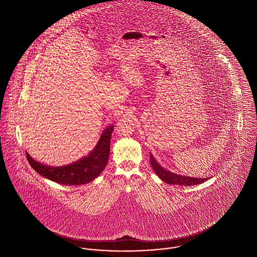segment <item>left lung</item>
Wrapping results in <instances>:
<instances>
[{
	"label": "left lung",
	"mask_w": 257,
	"mask_h": 257,
	"mask_svg": "<svg viewBox=\"0 0 257 257\" xmlns=\"http://www.w3.org/2000/svg\"><path fill=\"white\" fill-rule=\"evenodd\" d=\"M150 160H151V165L156 172V174L162 179L164 182H166L167 184L171 185H179V186H193L197 184H201V183L205 182L208 180V178H193L190 176H184V175H178L176 173H173L169 170H166L163 168L157 160L154 158V156L151 154L150 155Z\"/></svg>",
	"instance_id": "obj_1"
}]
</instances>
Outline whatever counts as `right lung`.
<instances>
[{
    "label": "right lung",
    "instance_id": "add662e5",
    "mask_svg": "<svg viewBox=\"0 0 257 257\" xmlns=\"http://www.w3.org/2000/svg\"><path fill=\"white\" fill-rule=\"evenodd\" d=\"M114 126H107L101 133L95 148L80 160L59 167H52L35 161L26 153L29 165L43 177L62 185H82L98 177L108 161L109 144Z\"/></svg>",
    "mask_w": 257,
    "mask_h": 257
}]
</instances>
